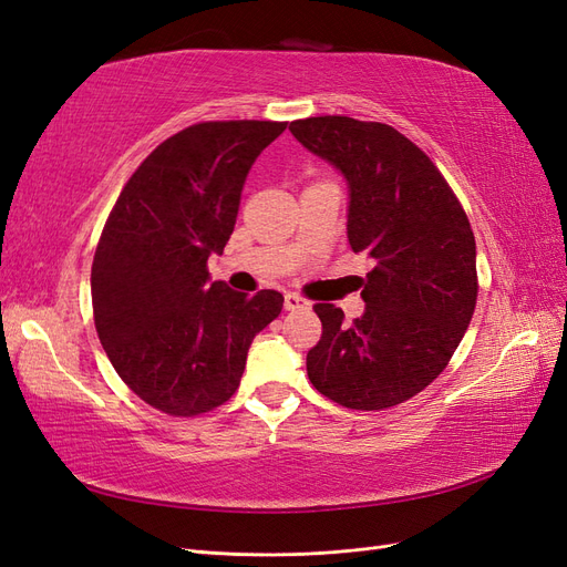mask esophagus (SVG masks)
<instances>
[{"mask_svg": "<svg viewBox=\"0 0 567 567\" xmlns=\"http://www.w3.org/2000/svg\"><path fill=\"white\" fill-rule=\"evenodd\" d=\"M284 307H286L288 312H298V310H307V307H310V302H307L300 296H296V293H286L284 296Z\"/></svg>", "mask_w": 567, "mask_h": 567, "instance_id": "obj_1", "label": "esophagus"}]
</instances>
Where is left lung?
<instances>
[{
  "label": "left lung",
  "instance_id": "1",
  "mask_svg": "<svg viewBox=\"0 0 567 567\" xmlns=\"http://www.w3.org/2000/svg\"><path fill=\"white\" fill-rule=\"evenodd\" d=\"M296 140L350 186L348 241L373 257L364 315L317 302L321 338L307 352L312 385L348 409L379 411L431 385L466 333L475 300V236L435 163L402 132L346 115L290 123Z\"/></svg>",
  "mask_w": 567,
  "mask_h": 567
}]
</instances>
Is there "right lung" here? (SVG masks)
<instances>
[{
    "mask_svg": "<svg viewBox=\"0 0 567 567\" xmlns=\"http://www.w3.org/2000/svg\"><path fill=\"white\" fill-rule=\"evenodd\" d=\"M288 123L210 120L153 148L120 192L92 262L94 326L136 398L169 416L225 404L252 338L281 315L279 290L210 284L255 158Z\"/></svg>",
    "mask_w": 567,
    "mask_h": 567,
    "instance_id": "1",
    "label": "right lung"
}]
</instances>
